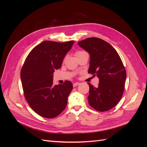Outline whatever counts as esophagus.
<instances>
[{"mask_svg": "<svg viewBox=\"0 0 147 147\" xmlns=\"http://www.w3.org/2000/svg\"><path fill=\"white\" fill-rule=\"evenodd\" d=\"M79 84H80V83H78V82L74 83L73 84V86H74V87H75V86H77L79 85Z\"/></svg>", "mask_w": 147, "mask_h": 147, "instance_id": "obj_1", "label": "esophagus"}]
</instances>
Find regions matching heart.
I'll list each match as a JSON object with an SVG mask.
<instances>
[{"instance_id": "1", "label": "heart", "mask_w": 147, "mask_h": 147, "mask_svg": "<svg viewBox=\"0 0 147 147\" xmlns=\"http://www.w3.org/2000/svg\"><path fill=\"white\" fill-rule=\"evenodd\" d=\"M84 53V51H77L76 53V55H80V54H82V53Z\"/></svg>"}]
</instances>
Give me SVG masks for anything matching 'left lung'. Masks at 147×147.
<instances>
[{
  "label": "left lung",
  "instance_id": "1",
  "mask_svg": "<svg viewBox=\"0 0 147 147\" xmlns=\"http://www.w3.org/2000/svg\"><path fill=\"white\" fill-rule=\"evenodd\" d=\"M78 44L90 55L88 73L99 79L96 88L88 83L89 104L99 112L112 109L121 99L124 90L126 72L121 58L115 48L102 39L88 38Z\"/></svg>",
  "mask_w": 147,
  "mask_h": 147
}]
</instances>
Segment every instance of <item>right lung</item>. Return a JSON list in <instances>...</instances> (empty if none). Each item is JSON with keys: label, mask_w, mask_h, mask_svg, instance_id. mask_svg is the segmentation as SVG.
Returning a JSON list of instances; mask_svg holds the SVG:
<instances>
[{"label": "right lung", "mask_w": 147, "mask_h": 147, "mask_svg": "<svg viewBox=\"0 0 147 147\" xmlns=\"http://www.w3.org/2000/svg\"><path fill=\"white\" fill-rule=\"evenodd\" d=\"M74 41L60 43L44 41L32 49L21 71L25 98L40 116L56 117L65 109L72 83L53 85V73L61 68L65 55Z\"/></svg>", "instance_id": "obj_1"}]
</instances>
